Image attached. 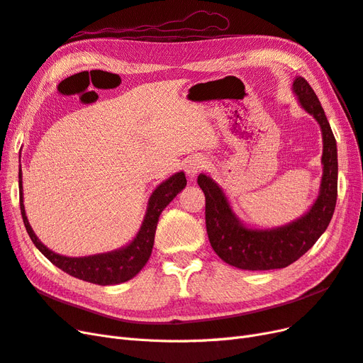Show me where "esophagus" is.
Here are the masks:
<instances>
[{
    "instance_id": "obj_1",
    "label": "esophagus",
    "mask_w": 363,
    "mask_h": 363,
    "mask_svg": "<svg viewBox=\"0 0 363 363\" xmlns=\"http://www.w3.org/2000/svg\"><path fill=\"white\" fill-rule=\"evenodd\" d=\"M206 167H207L206 159L200 157V156H195L191 160H188V163H186L184 171H186V174H188V177L191 180H195L196 175H199Z\"/></svg>"
}]
</instances>
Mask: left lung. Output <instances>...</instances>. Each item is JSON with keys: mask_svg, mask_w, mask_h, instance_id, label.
<instances>
[{"mask_svg": "<svg viewBox=\"0 0 363 363\" xmlns=\"http://www.w3.org/2000/svg\"><path fill=\"white\" fill-rule=\"evenodd\" d=\"M292 91L300 106L312 115L323 133V177L315 203L301 218L274 228L247 227L233 212L227 196L212 177L200 174L206 196V228L216 255L239 269L267 271L286 268L309 251L330 224L337 196V148L333 131L316 94L303 77Z\"/></svg>", "mask_w": 363, "mask_h": 363, "instance_id": "left-lung-1", "label": "left lung"}]
</instances>
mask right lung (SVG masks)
<instances>
[{"mask_svg": "<svg viewBox=\"0 0 363 363\" xmlns=\"http://www.w3.org/2000/svg\"><path fill=\"white\" fill-rule=\"evenodd\" d=\"M186 186V175L183 171L171 175L168 180L162 182L157 188L152 191L147 212L144 216V221L139 228L138 235L123 248H118L108 252H100V255L94 256H84V257H67L57 255V252L51 251L43 245L39 238L33 232V228L28 223L24 207V196H23V171L19 168V206H21V215H23V221L27 228V233L33 244L45 256L52 265H56L62 271H65L69 276L80 279L89 283L101 284H118L128 281L133 279L136 274L145 267L148 262L152 245H155V235L159 223V216L179 192H182Z\"/></svg>", "mask_w": 363, "mask_h": 363, "instance_id": "1", "label": "right lung"}]
</instances>
